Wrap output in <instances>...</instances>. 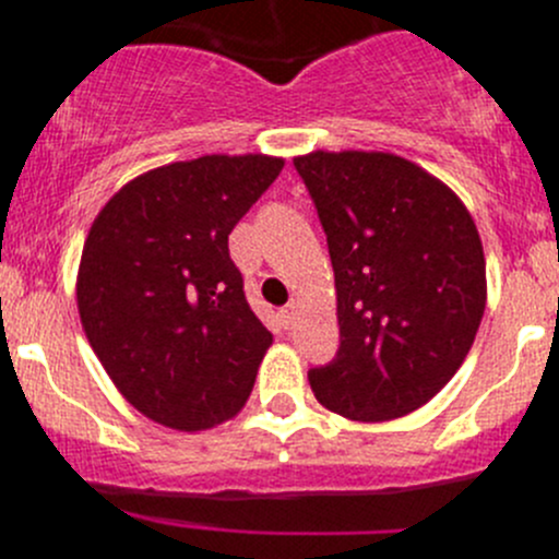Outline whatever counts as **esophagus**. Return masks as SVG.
Returning a JSON list of instances; mask_svg holds the SVG:
<instances>
[{
  "instance_id": "esophagus-1",
  "label": "esophagus",
  "mask_w": 559,
  "mask_h": 559,
  "mask_svg": "<svg viewBox=\"0 0 559 559\" xmlns=\"http://www.w3.org/2000/svg\"><path fill=\"white\" fill-rule=\"evenodd\" d=\"M296 318H299V307H296V305L285 307V310H283V323H285V326H294Z\"/></svg>"
}]
</instances>
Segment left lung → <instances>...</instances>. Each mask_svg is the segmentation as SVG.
Here are the masks:
<instances>
[{
  "label": "left lung",
  "instance_id": "left-lung-1",
  "mask_svg": "<svg viewBox=\"0 0 559 559\" xmlns=\"http://www.w3.org/2000/svg\"><path fill=\"white\" fill-rule=\"evenodd\" d=\"M326 230L340 350L310 370L318 403L354 423L425 406L464 365L486 310L475 219L444 180L384 151L294 158Z\"/></svg>",
  "mask_w": 559,
  "mask_h": 559
}]
</instances>
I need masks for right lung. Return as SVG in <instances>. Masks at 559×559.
<instances>
[{"label": "right lung", "instance_id": "1", "mask_svg": "<svg viewBox=\"0 0 559 559\" xmlns=\"http://www.w3.org/2000/svg\"><path fill=\"white\" fill-rule=\"evenodd\" d=\"M285 158L211 156L147 169L109 197L84 241L76 305L117 392L173 430L236 417L274 343L243 296L227 236Z\"/></svg>", "mask_w": 559, "mask_h": 559}]
</instances>
